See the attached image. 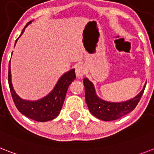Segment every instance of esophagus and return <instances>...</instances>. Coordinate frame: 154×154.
Masks as SVG:
<instances>
[{
	"label": "esophagus",
	"instance_id": "esophagus-1",
	"mask_svg": "<svg viewBox=\"0 0 154 154\" xmlns=\"http://www.w3.org/2000/svg\"><path fill=\"white\" fill-rule=\"evenodd\" d=\"M75 73H76V76L78 79H81V77H83L84 75L86 73V67L85 65L83 64H79L76 66V70H75Z\"/></svg>",
	"mask_w": 154,
	"mask_h": 154
}]
</instances>
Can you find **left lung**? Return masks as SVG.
<instances>
[{
  "label": "left lung",
  "mask_w": 154,
  "mask_h": 154,
  "mask_svg": "<svg viewBox=\"0 0 154 154\" xmlns=\"http://www.w3.org/2000/svg\"><path fill=\"white\" fill-rule=\"evenodd\" d=\"M85 91V101L92 116L103 121H112L121 118L132 112L139 102L144 92L146 85L142 90L134 98L124 102H108L103 100L97 96L94 85L88 79L84 78Z\"/></svg>",
  "instance_id": "obj_1"
}]
</instances>
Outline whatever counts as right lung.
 I'll use <instances>...</instances> for the list:
<instances>
[{"mask_svg": "<svg viewBox=\"0 0 154 154\" xmlns=\"http://www.w3.org/2000/svg\"><path fill=\"white\" fill-rule=\"evenodd\" d=\"M32 21L28 22L25 27H27V25L30 24ZM25 27L21 32L20 35H22V34L24 32ZM18 38L16 40V42H17ZM8 79L12 100L14 101L15 105L19 110V112H21L25 116L37 122H47V121L52 120L58 116L64 103L69 86L76 79V74H75V69H72L68 72L65 73L58 79L54 88L49 94L38 100L35 101L23 100L16 94L12 84L10 62L8 65Z\"/></svg>", "mask_w": 154, "mask_h": 154, "instance_id": "add662e5", "label": "right lung"}]
</instances>
